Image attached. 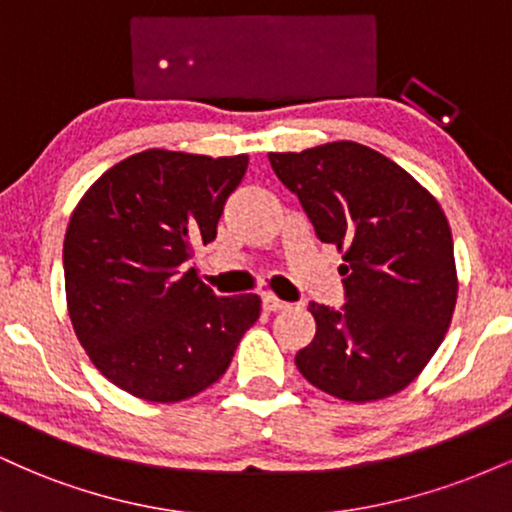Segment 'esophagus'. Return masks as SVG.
I'll use <instances>...</instances> for the list:
<instances>
[{
	"mask_svg": "<svg viewBox=\"0 0 512 512\" xmlns=\"http://www.w3.org/2000/svg\"><path fill=\"white\" fill-rule=\"evenodd\" d=\"M262 308L267 310V313H276V310L289 308V303L281 301V298H276L274 293H262Z\"/></svg>",
	"mask_w": 512,
	"mask_h": 512,
	"instance_id": "obj_1",
	"label": "esophagus"
}]
</instances>
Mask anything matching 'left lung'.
<instances>
[{"instance_id":"left-lung-1","label":"left lung","mask_w":512,"mask_h":512,"mask_svg":"<svg viewBox=\"0 0 512 512\" xmlns=\"http://www.w3.org/2000/svg\"><path fill=\"white\" fill-rule=\"evenodd\" d=\"M322 243L342 252V310L310 303L315 337L296 354L310 385L346 402L404 390L448 332L457 303L452 233L438 199L356 142L269 154Z\"/></svg>"}]
</instances>
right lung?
<instances>
[{"label":"right lung","instance_id":"add662e5","mask_svg":"<svg viewBox=\"0 0 512 512\" xmlns=\"http://www.w3.org/2000/svg\"><path fill=\"white\" fill-rule=\"evenodd\" d=\"M248 156L146 149L93 182L64 236L76 339L110 383L146 402H182L226 373L260 296H216L185 262L216 238Z\"/></svg>","mask_w":512,"mask_h":512}]
</instances>
